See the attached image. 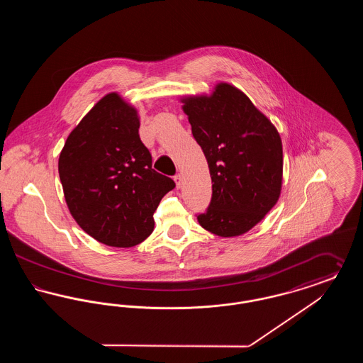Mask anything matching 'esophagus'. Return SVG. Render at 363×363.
I'll return each instance as SVG.
<instances>
[{"label": "esophagus", "mask_w": 363, "mask_h": 363, "mask_svg": "<svg viewBox=\"0 0 363 363\" xmlns=\"http://www.w3.org/2000/svg\"><path fill=\"white\" fill-rule=\"evenodd\" d=\"M174 181H175V184H177V188H181V184H182V177H181L179 174L174 175Z\"/></svg>", "instance_id": "esophagus-1"}]
</instances>
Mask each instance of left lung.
Here are the masks:
<instances>
[{"instance_id":"obj_1","label":"left lung","mask_w":363,"mask_h":363,"mask_svg":"<svg viewBox=\"0 0 363 363\" xmlns=\"http://www.w3.org/2000/svg\"><path fill=\"white\" fill-rule=\"evenodd\" d=\"M193 138L207 157L212 197L197 220L219 237L249 231L277 204L283 148L277 128L235 86L182 99Z\"/></svg>"}]
</instances>
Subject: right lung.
<instances>
[{
    "instance_id": "add662e5",
    "label": "right lung",
    "mask_w": 363,
    "mask_h": 363,
    "mask_svg": "<svg viewBox=\"0 0 363 363\" xmlns=\"http://www.w3.org/2000/svg\"><path fill=\"white\" fill-rule=\"evenodd\" d=\"M138 111L111 92L72 130L58 173L72 216L96 241L130 247L154 230V212L175 188L152 169Z\"/></svg>"
}]
</instances>
